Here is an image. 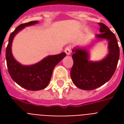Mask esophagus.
<instances>
[{
    "instance_id": "1",
    "label": "esophagus",
    "mask_w": 124,
    "mask_h": 124,
    "mask_svg": "<svg viewBox=\"0 0 124 124\" xmlns=\"http://www.w3.org/2000/svg\"><path fill=\"white\" fill-rule=\"evenodd\" d=\"M71 46H67L66 48H65L64 51H65V53H66V54H68V55H69V54H71Z\"/></svg>"
}]
</instances>
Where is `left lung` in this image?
<instances>
[{"label":"left lung","instance_id":"8db88e82","mask_svg":"<svg viewBox=\"0 0 124 124\" xmlns=\"http://www.w3.org/2000/svg\"><path fill=\"white\" fill-rule=\"evenodd\" d=\"M100 25L101 33L98 39H106L109 44V54L99 62L89 61L88 53L85 49H74L72 58L73 65L70 75L74 84L83 90H93L109 81L115 73L119 60L120 49L115 35L103 23Z\"/></svg>","mask_w":124,"mask_h":124}]
</instances>
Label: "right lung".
Segmentation results:
<instances>
[{"label": "right lung", "instance_id": "add662e5", "mask_svg": "<svg viewBox=\"0 0 124 124\" xmlns=\"http://www.w3.org/2000/svg\"><path fill=\"white\" fill-rule=\"evenodd\" d=\"M37 23V21H31L18 26L11 33L6 50L7 67L11 78L19 85L31 91H39L46 88L50 81L54 68L66 55L64 52L50 55L37 64L28 66H22L15 60L11 53L13 38L25 26L34 25Z\"/></svg>", "mask_w": 124, "mask_h": 124}]
</instances>
